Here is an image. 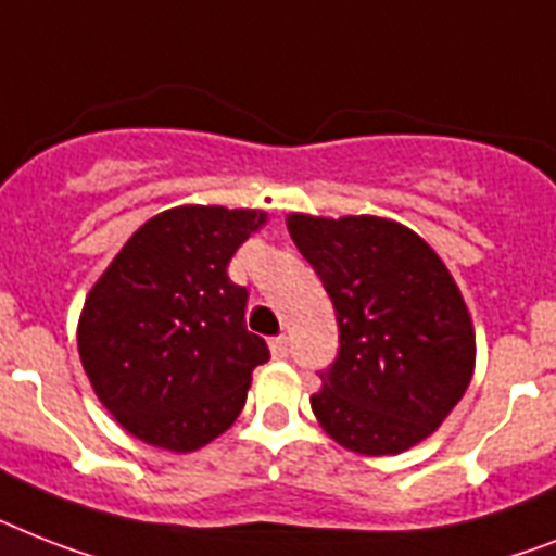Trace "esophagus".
<instances>
[{"mask_svg": "<svg viewBox=\"0 0 556 556\" xmlns=\"http://www.w3.org/2000/svg\"><path fill=\"white\" fill-rule=\"evenodd\" d=\"M269 350H273V357H287L289 355V341L287 334H278L269 341Z\"/></svg>", "mask_w": 556, "mask_h": 556, "instance_id": "34e87169", "label": "esophagus"}]
</instances>
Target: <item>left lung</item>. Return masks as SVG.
Returning a JSON list of instances; mask_svg holds the SVG:
<instances>
[{
    "label": "left lung",
    "mask_w": 556,
    "mask_h": 556,
    "mask_svg": "<svg viewBox=\"0 0 556 556\" xmlns=\"http://www.w3.org/2000/svg\"><path fill=\"white\" fill-rule=\"evenodd\" d=\"M287 227L341 332L312 412L350 452H406L446 420L475 371L460 289L424 238L389 218L292 213Z\"/></svg>",
    "instance_id": "left-lung-1"
}]
</instances>
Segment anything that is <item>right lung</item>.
Returning a JSON list of instances; mask_svg holds the SVG:
<instances>
[{
	"mask_svg": "<svg viewBox=\"0 0 556 556\" xmlns=\"http://www.w3.org/2000/svg\"><path fill=\"white\" fill-rule=\"evenodd\" d=\"M264 222L261 210L173 206L136 229L90 289L81 366L132 438L195 452L241 415L269 350L247 329L250 292L227 267Z\"/></svg>",
	"mask_w": 556,
	"mask_h": 556,
	"instance_id": "add662e5",
	"label": "right lung"
}]
</instances>
